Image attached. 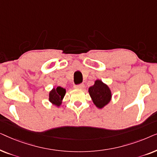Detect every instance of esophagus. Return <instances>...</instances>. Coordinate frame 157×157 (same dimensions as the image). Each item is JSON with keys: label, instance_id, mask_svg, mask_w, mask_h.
Wrapping results in <instances>:
<instances>
[{"label": "esophagus", "instance_id": "1", "mask_svg": "<svg viewBox=\"0 0 157 157\" xmlns=\"http://www.w3.org/2000/svg\"><path fill=\"white\" fill-rule=\"evenodd\" d=\"M74 87L75 89H82L84 88V84H83V83H80V84L74 85Z\"/></svg>", "mask_w": 157, "mask_h": 157}]
</instances>
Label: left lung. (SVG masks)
I'll return each mask as SVG.
<instances>
[{
	"label": "left lung",
	"mask_w": 157,
	"mask_h": 157,
	"mask_svg": "<svg viewBox=\"0 0 157 157\" xmlns=\"http://www.w3.org/2000/svg\"><path fill=\"white\" fill-rule=\"evenodd\" d=\"M93 102L98 108L101 109L110 101L111 94L109 88L101 81L96 80L94 86L89 89Z\"/></svg>",
	"instance_id": "8db88e82"
}]
</instances>
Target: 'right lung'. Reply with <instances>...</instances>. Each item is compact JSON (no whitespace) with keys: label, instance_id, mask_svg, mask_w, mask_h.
Segmentation results:
<instances>
[{"label":"right lung","instance_id":"add662e5","mask_svg":"<svg viewBox=\"0 0 157 157\" xmlns=\"http://www.w3.org/2000/svg\"><path fill=\"white\" fill-rule=\"evenodd\" d=\"M65 94L66 90L63 88L59 86L56 89H53L49 94V101L56 106H60Z\"/></svg>","mask_w":157,"mask_h":157}]
</instances>
